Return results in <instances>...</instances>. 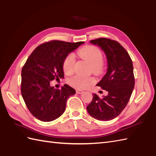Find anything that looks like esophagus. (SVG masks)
<instances>
[{"label": "esophagus", "mask_w": 156, "mask_h": 156, "mask_svg": "<svg viewBox=\"0 0 156 156\" xmlns=\"http://www.w3.org/2000/svg\"><path fill=\"white\" fill-rule=\"evenodd\" d=\"M76 93L78 94H81L84 93V91H82V90H76Z\"/></svg>", "instance_id": "obj_1"}]
</instances>
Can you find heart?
Listing matches in <instances>:
<instances>
[{
    "label": "heart",
    "instance_id": "1",
    "mask_svg": "<svg viewBox=\"0 0 156 156\" xmlns=\"http://www.w3.org/2000/svg\"><path fill=\"white\" fill-rule=\"evenodd\" d=\"M78 55L83 59L88 61L91 64L92 70L95 73H101L104 68L103 54L101 50L94 46H86L79 49ZM75 56L73 54H68L63 62V70L67 74H71L74 70L75 64ZM95 82L93 77H82L74 76L70 78L68 83L76 89H86Z\"/></svg>",
    "mask_w": 156,
    "mask_h": 156
}]
</instances>
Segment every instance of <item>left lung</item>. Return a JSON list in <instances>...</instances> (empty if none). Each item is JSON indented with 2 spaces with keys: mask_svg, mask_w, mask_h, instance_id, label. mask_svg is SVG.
Segmentation results:
<instances>
[{
  "mask_svg": "<svg viewBox=\"0 0 156 156\" xmlns=\"http://www.w3.org/2000/svg\"><path fill=\"white\" fill-rule=\"evenodd\" d=\"M90 42L98 46L106 54L107 72L97 86L108 94L102 99L93 94L92 102L86 108L94 118L109 121L119 115L131 97L135 84L132 61L128 52L117 41L101 38Z\"/></svg>",
  "mask_w": 156,
  "mask_h": 156,
  "instance_id": "left-lung-1",
  "label": "left lung"
}]
</instances>
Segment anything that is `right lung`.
I'll list each match as a JSON object with an SVG mask.
<instances>
[{
	"instance_id": "add662e5",
	"label": "right lung",
	"mask_w": 156,
	"mask_h": 156,
	"mask_svg": "<svg viewBox=\"0 0 156 156\" xmlns=\"http://www.w3.org/2000/svg\"><path fill=\"white\" fill-rule=\"evenodd\" d=\"M84 43L52 41L37 46L28 58L21 72V94L29 111L39 120L51 122L59 118L68 98L76 94L67 84L58 90L50 82L64 78L65 58Z\"/></svg>"
}]
</instances>
